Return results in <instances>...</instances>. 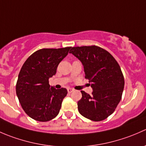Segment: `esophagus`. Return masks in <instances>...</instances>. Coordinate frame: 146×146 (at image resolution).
<instances>
[{
  "label": "esophagus",
  "instance_id": "1",
  "mask_svg": "<svg viewBox=\"0 0 146 146\" xmlns=\"http://www.w3.org/2000/svg\"><path fill=\"white\" fill-rule=\"evenodd\" d=\"M67 90H68V93H71V92L73 91V89H72V88H68Z\"/></svg>",
  "mask_w": 146,
  "mask_h": 146
}]
</instances>
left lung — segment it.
Returning <instances> with one entry per match:
<instances>
[{"label":"left lung","mask_w":146,"mask_h":146,"mask_svg":"<svg viewBox=\"0 0 146 146\" xmlns=\"http://www.w3.org/2000/svg\"><path fill=\"white\" fill-rule=\"evenodd\" d=\"M70 53L81 61L93 90L91 95L81 91L79 112L95 121L107 119L121 99L124 78L120 66L108 51L97 46L71 47Z\"/></svg>","instance_id":"8db88e82"}]
</instances>
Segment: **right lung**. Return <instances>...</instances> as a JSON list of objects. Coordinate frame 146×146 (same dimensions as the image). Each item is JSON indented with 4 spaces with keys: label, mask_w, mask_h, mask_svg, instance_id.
<instances>
[{
    "label": "right lung",
    "mask_w": 146,
    "mask_h": 146,
    "mask_svg": "<svg viewBox=\"0 0 146 146\" xmlns=\"http://www.w3.org/2000/svg\"><path fill=\"white\" fill-rule=\"evenodd\" d=\"M70 48L38 50L23 64L16 84V94L23 110L32 119L48 121L59 113L67 90L51 87L48 79L56 74L58 64Z\"/></svg>",
    "instance_id": "1"
}]
</instances>
